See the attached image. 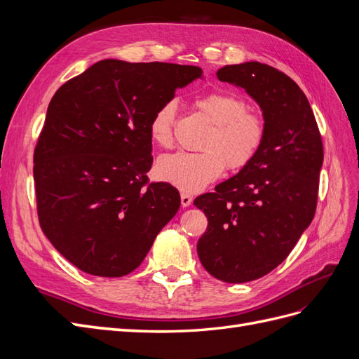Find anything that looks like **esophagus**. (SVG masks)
I'll list each match as a JSON object with an SVG mask.
<instances>
[{"label": "esophagus", "instance_id": "1", "mask_svg": "<svg viewBox=\"0 0 359 359\" xmlns=\"http://www.w3.org/2000/svg\"><path fill=\"white\" fill-rule=\"evenodd\" d=\"M193 202V196H190V194L187 193H181V205L186 208V206H190Z\"/></svg>", "mask_w": 359, "mask_h": 359}]
</instances>
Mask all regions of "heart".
Listing matches in <instances>:
<instances>
[{
	"label": "heart",
	"mask_w": 359,
	"mask_h": 359,
	"mask_svg": "<svg viewBox=\"0 0 359 359\" xmlns=\"http://www.w3.org/2000/svg\"><path fill=\"white\" fill-rule=\"evenodd\" d=\"M194 106L212 124L205 136L201 153H180L158 158L156 172L161 181L186 193H196L219 178L226 168L247 166L255 158L265 139V121L256 112L247 111L240 95L212 91L194 100ZM177 106L173 102L160 106L149 123V137L158 147L172 144V128Z\"/></svg>",
	"instance_id": "heart-1"
}]
</instances>
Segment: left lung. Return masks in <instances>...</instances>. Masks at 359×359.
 Masks as SVG:
<instances>
[{
  "instance_id": "8db88e82",
  "label": "left lung",
  "mask_w": 359,
  "mask_h": 359,
  "mask_svg": "<svg viewBox=\"0 0 359 359\" xmlns=\"http://www.w3.org/2000/svg\"><path fill=\"white\" fill-rule=\"evenodd\" d=\"M217 78L259 104L265 139L236 175L194 199L208 219L198 255L212 277L247 283L283 262L310 226L323 145L306 94L287 74L248 61L222 67Z\"/></svg>"
}]
</instances>
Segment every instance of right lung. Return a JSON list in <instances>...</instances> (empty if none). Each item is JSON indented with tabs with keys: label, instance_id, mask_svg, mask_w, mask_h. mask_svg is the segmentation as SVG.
<instances>
[{
	"label": "right lung",
	"instance_id": "add662e5",
	"mask_svg": "<svg viewBox=\"0 0 359 359\" xmlns=\"http://www.w3.org/2000/svg\"><path fill=\"white\" fill-rule=\"evenodd\" d=\"M198 78L196 66L102 60L52 97L34 151L39 222L83 273L130 274L177 214L178 190L147 184L149 123Z\"/></svg>",
	"mask_w": 359,
	"mask_h": 359
}]
</instances>
